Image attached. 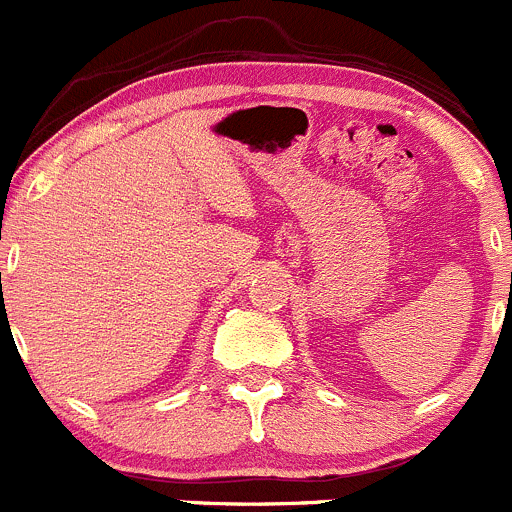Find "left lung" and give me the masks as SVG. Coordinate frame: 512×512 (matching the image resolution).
I'll use <instances>...</instances> for the list:
<instances>
[{"mask_svg":"<svg viewBox=\"0 0 512 512\" xmlns=\"http://www.w3.org/2000/svg\"><path fill=\"white\" fill-rule=\"evenodd\" d=\"M510 281H512V273H510Z\"/></svg>","mask_w":512,"mask_h":512,"instance_id":"obj_1","label":"left lung"}]
</instances>
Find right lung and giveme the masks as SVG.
I'll list each match as a JSON object with an SVG mask.
<instances>
[{
	"instance_id": "1",
	"label": "right lung",
	"mask_w": 512,
	"mask_h": 512,
	"mask_svg": "<svg viewBox=\"0 0 512 512\" xmlns=\"http://www.w3.org/2000/svg\"><path fill=\"white\" fill-rule=\"evenodd\" d=\"M0 276H2V273H0Z\"/></svg>"
}]
</instances>
